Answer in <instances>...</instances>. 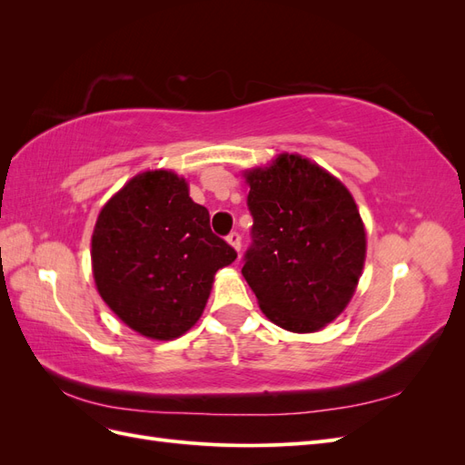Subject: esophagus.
Returning a JSON list of instances; mask_svg holds the SVG:
<instances>
[{
	"label": "esophagus",
	"mask_w": 465,
	"mask_h": 465,
	"mask_svg": "<svg viewBox=\"0 0 465 465\" xmlns=\"http://www.w3.org/2000/svg\"><path fill=\"white\" fill-rule=\"evenodd\" d=\"M227 242L238 252V250H241V246H242V238H241V234H238V232H231L227 236Z\"/></svg>",
	"instance_id": "obj_1"
}]
</instances>
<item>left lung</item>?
<instances>
[{
    "instance_id": "obj_1",
    "label": "left lung",
    "mask_w": 465,
    "mask_h": 465,
    "mask_svg": "<svg viewBox=\"0 0 465 465\" xmlns=\"http://www.w3.org/2000/svg\"><path fill=\"white\" fill-rule=\"evenodd\" d=\"M244 178L254 224L242 275L279 328L318 331L345 311L367 256L353 195L301 154H279Z\"/></svg>"
}]
</instances>
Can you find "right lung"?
Returning <instances> with one entry per match:
<instances>
[{"label":"right lung","instance_id":"add662e5","mask_svg":"<svg viewBox=\"0 0 465 465\" xmlns=\"http://www.w3.org/2000/svg\"><path fill=\"white\" fill-rule=\"evenodd\" d=\"M91 260L103 301L125 326L174 340L200 320L217 270L236 252L173 171L134 176L98 213Z\"/></svg>","mask_w":465,"mask_h":465}]
</instances>
